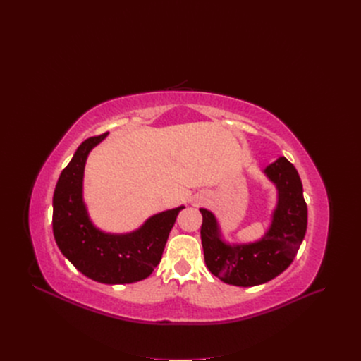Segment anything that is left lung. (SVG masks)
<instances>
[{
    "mask_svg": "<svg viewBox=\"0 0 361 361\" xmlns=\"http://www.w3.org/2000/svg\"><path fill=\"white\" fill-rule=\"evenodd\" d=\"M263 173L274 184L277 201L269 228L257 241L228 243L214 213L200 209L205 266L231 286H259L281 274L293 263L305 235L307 204L294 166L286 157H279Z\"/></svg>",
    "mask_w": 361,
    "mask_h": 361,
    "instance_id": "obj_1",
    "label": "left lung"
}]
</instances>
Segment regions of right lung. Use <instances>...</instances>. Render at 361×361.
<instances>
[{"label": "right lung", "instance_id": "obj_1", "mask_svg": "<svg viewBox=\"0 0 361 361\" xmlns=\"http://www.w3.org/2000/svg\"><path fill=\"white\" fill-rule=\"evenodd\" d=\"M109 133L85 140L63 170L53 197V233L66 259L85 277L104 284L147 279L161 260L169 234L184 205L148 217L130 233L98 228L84 201L88 154Z\"/></svg>", "mask_w": 361, "mask_h": 361}]
</instances>
